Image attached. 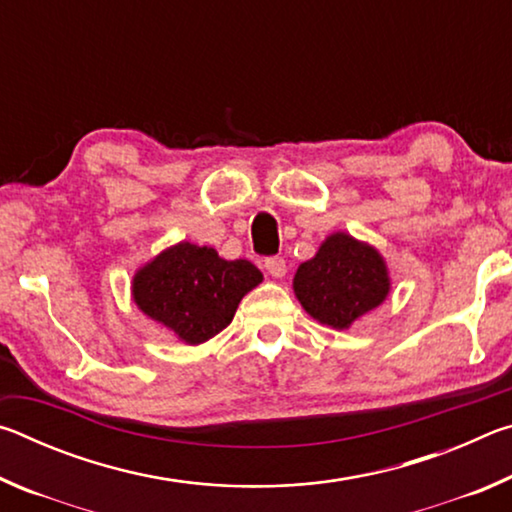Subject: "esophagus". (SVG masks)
<instances>
[{
	"instance_id": "obj_1",
	"label": "esophagus",
	"mask_w": 512,
	"mask_h": 512,
	"mask_svg": "<svg viewBox=\"0 0 512 512\" xmlns=\"http://www.w3.org/2000/svg\"><path fill=\"white\" fill-rule=\"evenodd\" d=\"M264 268L271 277H284L287 275V262L282 257H266L264 259Z\"/></svg>"
}]
</instances>
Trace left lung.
I'll list each match as a JSON object with an SVG mask.
<instances>
[{
  "mask_svg": "<svg viewBox=\"0 0 512 512\" xmlns=\"http://www.w3.org/2000/svg\"><path fill=\"white\" fill-rule=\"evenodd\" d=\"M391 282L381 255L345 232L327 237L314 259L300 264L293 291L309 316L334 329L350 327L379 307Z\"/></svg>",
  "mask_w": 512,
  "mask_h": 512,
  "instance_id": "8db88e82",
  "label": "left lung"
}]
</instances>
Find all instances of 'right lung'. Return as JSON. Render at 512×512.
<instances>
[{
    "mask_svg": "<svg viewBox=\"0 0 512 512\" xmlns=\"http://www.w3.org/2000/svg\"><path fill=\"white\" fill-rule=\"evenodd\" d=\"M259 282L262 273L248 259L225 262L214 248L183 241L135 275L133 298L146 316L198 345L230 325L241 298Z\"/></svg>",
    "mask_w": 512,
    "mask_h": 512,
    "instance_id": "add662e5",
    "label": "right lung"
}]
</instances>
